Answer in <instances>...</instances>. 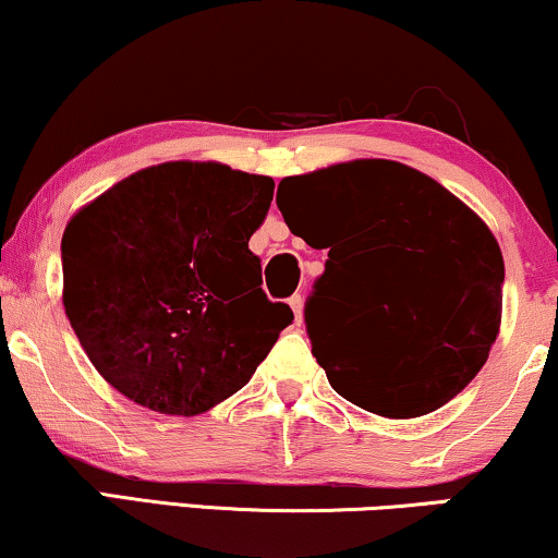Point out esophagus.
Listing matches in <instances>:
<instances>
[{"label": "esophagus", "mask_w": 558, "mask_h": 558, "mask_svg": "<svg viewBox=\"0 0 558 558\" xmlns=\"http://www.w3.org/2000/svg\"><path fill=\"white\" fill-rule=\"evenodd\" d=\"M288 303H291V308H293V314H295V322H303V295L301 293H293L291 295V301H288Z\"/></svg>", "instance_id": "1"}]
</instances>
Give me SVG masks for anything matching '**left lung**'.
<instances>
[{"mask_svg": "<svg viewBox=\"0 0 558 558\" xmlns=\"http://www.w3.org/2000/svg\"><path fill=\"white\" fill-rule=\"evenodd\" d=\"M278 208L295 236L329 250L303 319L331 389L397 420L466 389L497 340L505 283L474 210L389 159L286 178Z\"/></svg>", "mask_w": 558, "mask_h": 558, "instance_id": "1", "label": "left lung"}]
</instances>
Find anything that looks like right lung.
<instances>
[{
  "mask_svg": "<svg viewBox=\"0 0 558 558\" xmlns=\"http://www.w3.org/2000/svg\"><path fill=\"white\" fill-rule=\"evenodd\" d=\"M272 190V178L216 161H167L69 221L63 308L112 389L193 417L252 378L293 322L250 250Z\"/></svg>",
  "mask_w": 558,
  "mask_h": 558,
  "instance_id": "add662e5",
  "label": "right lung"
}]
</instances>
